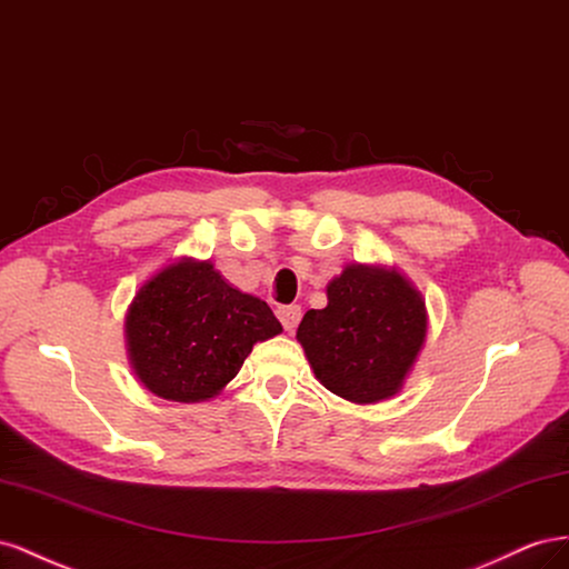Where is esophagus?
<instances>
[{
    "label": "esophagus",
    "mask_w": 569,
    "mask_h": 569,
    "mask_svg": "<svg viewBox=\"0 0 569 569\" xmlns=\"http://www.w3.org/2000/svg\"><path fill=\"white\" fill-rule=\"evenodd\" d=\"M300 317H302V310L300 305H286V307H279V319L283 323L286 331H296L298 323H300Z\"/></svg>",
    "instance_id": "obj_1"
}]
</instances>
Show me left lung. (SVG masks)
<instances>
[{
	"mask_svg": "<svg viewBox=\"0 0 569 569\" xmlns=\"http://www.w3.org/2000/svg\"><path fill=\"white\" fill-rule=\"evenodd\" d=\"M329 305L298 327L317 379L352 402L400 391L427 336V310L398 271L348 267L327 288Z\"/></svg>",
	"mask_w": 569,
	"mask_h": 569,
	"instance_id": "obj_1",
	"label": "left lung"
}]
</instances>
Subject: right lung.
<instances>
[{"mask_svg":"<svg viewBox=\"0 0 569 569\" xmlns=\"http://www.w3.org/2000/svg\"><path fill=\"white\" fill-rule=\"evenodd\" d=\"M281 333L259 298L231 288L209 262H181L144 283L126 317L138 379L154 396L198 402L217 396L257 340Z\"/></svg>","mask_w":569,"mask_h":569,"instance_id":"right-lung-1","label":"right lung"}]
</instances>
